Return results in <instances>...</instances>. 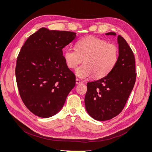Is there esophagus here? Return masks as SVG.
I'll list each match as a JSON object with an SVG mask.
<instances>
[{"mask_svg": "<svg viewBox=\"0 0 152 152\" xmlns=\"http://www.w3.org/2000/svg\"><path fill=\"white\" fill-rule=\"evenodd\" d=\"M82 83V80L78 79H76V84H80Z\"/></svg>", "mask_w": 152, "mask_h": 152, "instance_id": "1", "label": "esophagus"}]
</instances>
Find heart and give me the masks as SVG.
I'll return each instance as SVG.
<instances>
[{"mask_svg": "<svg viewBox=\"0 0 152 152\" xmlns=\"http://www.w3.org/2000/svg\"><path fill=\"white\" fill-rule=\"evenodd\" d=\"M118 58V49L115 44L94 37L80 40L77 49L68 48L64 51V59L70 68H75L84 60V65L75 70L81 79L107 76L115 66Z\"/></svg>", "mask_w": 152, "mask_h": 152, "instance_id": "1", "label": "heart"}]
</instances>
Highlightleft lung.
Returning <instances> with one entry per match:
<instances>
[{"mask_svg": "<svg viewBox=\"0 0 152 152\" xmlns=\"http://www.w3.org/2000/svg\"><path fill=\"white\" fill-rule=\"evenodd\" d=\"M106 35L116 34L109 32ZM117 41L118 58L113 70L102 79L87 84L86 111L98 121L110 120L122 112L136 82L134 54L122 37L118 35Z\"/></svg>", "mask_w": 152, "mask_h": 152, "instance_id": "8db88e82", "label": "left lung"}]
</instances>
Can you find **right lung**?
Masks as SVG:
<instances>
[{
  "label": "right lung",
  "mask_w": 152,
  "mask_h": 152,
  "mask_svg": "<svg viewBox=\"0 0 152 152\" xmlns=\"http://www.w3.org/2000/svg\"><path fill=\"white\" fill-rule=\"evenodd\" d=\"M76 33L41 28L23 45L15 74L20 95L31 112L49 118L60 111L75 86V75L67 66L63 48Z\"/></svg>",
  "instance_id": "add662e5"
}]
</instances>
